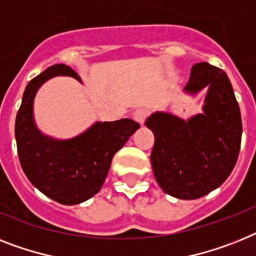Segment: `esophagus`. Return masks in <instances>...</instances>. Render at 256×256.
I'll return each instance as SVG.
<instances>
[{
	"mask_svg": "<svg viewBox=\"0 0 256 256\" xmlns=\"http://www.w3.org/2000/svg\"><path fill=\"white\" fill-rule=\"evenodd\" d=\"M147 116H148V112L146 109H143V108H139V109H136L132 113V118L136 122H139V124H143V122L146 121Z\"/></svg>",
	"mask_w": 256,
	"mask_h": 256,
	"instance_id": "1",
	"label": "esophagus"
}]
</instances>
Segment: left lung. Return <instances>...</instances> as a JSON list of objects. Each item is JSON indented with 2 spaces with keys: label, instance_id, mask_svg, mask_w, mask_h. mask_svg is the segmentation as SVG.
<instances>
[{
  "label": "left lung",
  "instance_id": "left-lung-1",
  "mask_svg": "<svg viewBox=\"0 0 256 256\" xmlns=\"http://www.w3.org/2000/svg\"><path fill=\"white\" fill-rule=\"evenodd\" d=\"M208 86L204 114L188 122L155 113L146 126L155 136L151 164L164 192L194 200L221 186L236 166L242 138V118L228 74L209 63L192 67L186 90Z\"/></svg>",
  "mask_w": 256,
  "mask_h": 256
}]
</instances>
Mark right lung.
Returning a JSON list of instances; mask_svg holds the SVG:
<instances>
[{
  "label": "right lung",
  "instance_id": "right-lung-1",
  "mask_svg": "<svg viewBox=\"0 0 256 256\" xmlns=\"http://www.w3.org/2000/svg\"><path fill=\"white\" fill-rule=\"evenodd\" d=\"M58 74L80 80L72 68L55 64L27 84L16 118V150L32 186L56 202L74 205L101 189L114 154L138 130L139 124L128 118L97 122L84 134L64 142L43 136L32 121V101L39 86Z\"/></svg>",
  "mask_w": 256,
  "mask_h": 256
}]
</instances>
